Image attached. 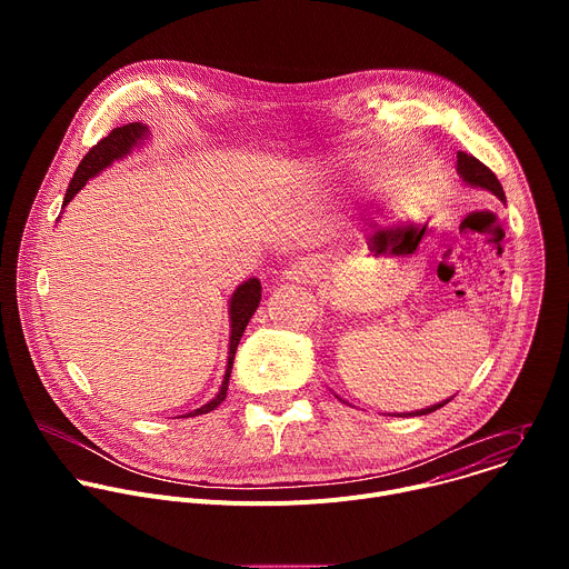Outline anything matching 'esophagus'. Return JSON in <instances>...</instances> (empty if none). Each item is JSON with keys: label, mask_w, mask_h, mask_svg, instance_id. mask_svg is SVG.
<instances>
[{"label": "esophagus", "mask_w": 569, "mask_h": 569, "mask_svg": "<svg viewBox=\"0 0 569 569\" xmlns=\"http://www.w3.org/2000/svg\"><path fill=\"white\" fill-rule=\"evenodd\" d=\"M321 274V266L315 259H301L283 270V279L292 283H312Z\"/></svg>", "instance_id": "1"}]
</instances>
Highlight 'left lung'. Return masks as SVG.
<instances>
[{"instance_id":"8db88e82","label":"left lung","mask_w":569,"mask_h":569,"mask_svg":"<svg viewBox=\"0 0 569 569\" xmlns=\"http://www.w3.org/2000/svg\"><path fill=\"white\" fill-rule=\"evenodd\" d=\"M457 173H459V178H461L468 187L486 189V191H491L493 196H498L502 202H507V198H505V189H502L500 180L496 178V173H493V171H489V167H483L481 161H479V159H475L472 154H466V152H461V150L457 152ZM448 400H450V398H448ZM448 400L437 402V405H432V408H426V410L408 412L405 417H423V415H430V412H435V410L443 408V405H446Z\"/></svg>"}]
</instances>
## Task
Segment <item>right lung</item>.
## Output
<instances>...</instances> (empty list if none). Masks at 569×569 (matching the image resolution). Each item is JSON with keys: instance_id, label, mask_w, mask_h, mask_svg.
<instances>
[{"instance_id": "1", "label": "right lung", "mask_w": 569, "mask_h": 569, "mask_svg": "<svg viewBox=\"0 0 569 569\" xmlns=\"http://www.w3.org/2000/svg\"><path fill=\"white\" fill-rule=\"evenodd\" d=\"M150 130L148 126L143 123H128V126H121V128H114L108 137H103L86 157L83 161H80L71 182H69V189L64 193V200H62V209L71 202V198L83 189L94 176H99L101 171H106L108 167H112L117 159L126 157L132 152V148H139L146 139H148ZM259 301H261V281L257 277L242 281L231 299H229V351H227V367H224V376H222V385L218 389V393L204 402L202 408L184 415V417H198V415H207L211 410H216L218 405L224 400L227 396V387H229V376H231V367H233V356H236V349H238V342L242 338V333H246V327L248 321L252 319V315L257 312L259 308Z\"/></svg>"}]
</instances>
